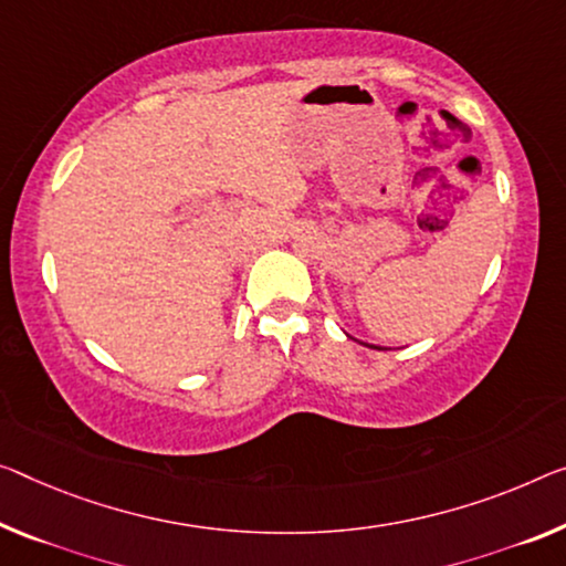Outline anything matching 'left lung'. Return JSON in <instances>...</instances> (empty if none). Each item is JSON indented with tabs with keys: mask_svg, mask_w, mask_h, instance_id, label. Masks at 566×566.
Segmentation results:
<instances>
[{
	"mask_svg": "<svg viewBox=\"0 0 566 566\" xmlns=\"http://www.w3.org/2000/svg\"><path fill=\"white\" fill-rule=\"evenodd\" d=\"M371 349H379V346H371Z\"/></svg>",
	"mask_w": 566,
	"mask_h": 566,
	"instance_id": "8db88e82",
	"label": "left lung"
}]
</instances>
